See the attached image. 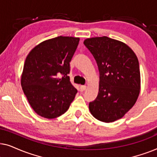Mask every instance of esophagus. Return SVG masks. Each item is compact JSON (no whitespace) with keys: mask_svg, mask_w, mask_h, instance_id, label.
Instances as JSON below:
<instances>
[{"mask_svg":"<svg viewBox=\"0 0 157 157\" xmlns=\"http://www.w3.org/2000/svg\"><path fill=\"white\" fill-rule=\"evenodd\" d=\"M80 89H81V91H85V90L86 89V86H85V85H82V86H81Z\"/></svg>","mask_w":157,"mask_h":157,"instance_id":"esophagus-1","label":"esophagus"}]
</instances>
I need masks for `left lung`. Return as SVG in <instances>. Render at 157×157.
I'll return each mask as SVG.
<instances>
[{"label":"left lung","instance_id":"8db88e82","mask_svg":"<svg viewBox=\"0 0 157 157\" xmlns=\"http://www.w3.org/2000/svg\"><path fill=\"white\" fill-rule=\"evenodd\" d=\"M83 44L94 56L99 71L97 97L89 103L90 112L101 121L121 119L139 97V61L129 46L107 36L86 38Z\"/></svg>","mask_w":157,"mask_h":157}]
</instances>
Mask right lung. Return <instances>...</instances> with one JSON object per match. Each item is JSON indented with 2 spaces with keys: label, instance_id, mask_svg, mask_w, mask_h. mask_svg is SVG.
<instances>
[{
  "label": "right lung",
  "instance_id": "right-lung-1",
  "mask_svg": "<svg viewBox=\"0 0 157 157\" xmlns=\"http://www.w3.org/2000/svg\"><path fill=\"white\" fill-rule=\"evenodd\" d=\"M80 38L58 36L36 46L25 59L21 86L34 111L46 119L63 114L77 90L70 81V61Z\"/></svg>",
  "mask_w": 157,
  "mask_h": 157
}]
</instances>
